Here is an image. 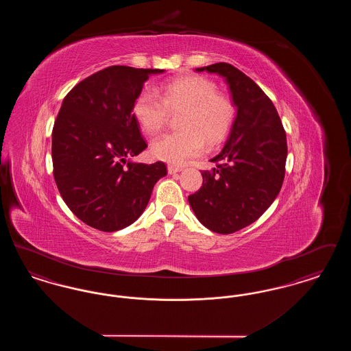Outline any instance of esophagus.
I'll use <instances>...</instances> for the list:
<instances>
[{
    "instance_id": "1",
    "label": "esophagus",
    "mask_w": 351,
    "mask_h": 351,
    "mask_svg": "<svg viewBox=\"0 0 351 351\" xmlns=\"http://www.w3.org/2000/svg\"><path fill=\"white\" fill-rule=\"evenodd\" d=\"M168 173H176V172H180L183 168L179 167V166H168Z\"/></svg>"
}]
</instances>
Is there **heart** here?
<instances>
[{"instance_id": "heart-1", "label": "heart", "mask_w": 351, "mask_h": 351, "mask_svg": "<svg viewBox=\"0 0 351 351\" xmlns=\"http://www.w3.org/2000/svg\"><path fill=\"white\" fill-rule=\"evenodd\" d=\"M169 112L183 110L179 119L180 132L165 134L151 145L154 158L183 165L199 156L206 143L213 150L232 133L237 106L218 90L217 84L201 75L172 79L160 88V99L149 90L141 92L133 102V114L146 134L159 133L166 125Z\"/></svg>"}]
</instances>
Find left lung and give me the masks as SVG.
<instances>
[{
  "mask_svg": "<svg viewBox=\"0 0 351 351\" xmlns=\"http://www.w3.org/2000/svg\"><path fill=\"white\" fill-rule=\"evenodd\" d=\"M218 73L229 84L237 118L222 151L202 171V186L188 196L201 223L219 234H232L261 217L283 185L287 136L267 95L229 63L196 68Z\"/></svg>",
  "mask_w": 351,
  "mask_h": 351,
  "instance_id": "1",
  "label": "left lung"
}]
</instances>
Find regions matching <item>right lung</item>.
<instances>
[{"label": "right lung", "mask_w": 351, "mask_h": 351, "mask_svg": "<svg viewBox=\"0 0 351 351\" xmlns=\"http://www.w3.org/2000/svg\"><path fill=\"white\" fill-rule=\"evenodd\" d=\"M163 69L112 66L76 84L64 97L52 129V166L71 212L90 228L117 232L146 209L163 162L133 163L147 147L133 102L151 73Z\"/></svg>", "instance_id": "right-lung-1"}]
</instances>
